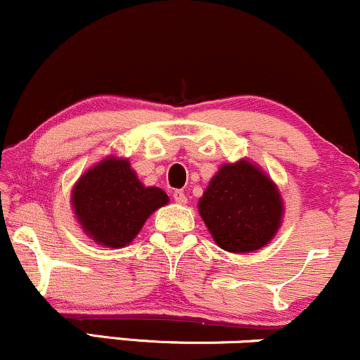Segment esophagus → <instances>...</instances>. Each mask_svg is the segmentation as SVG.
<instances>
[{
    "label": "esophagus",
    "instance_id": "1",
    "mask_svg": "<svg viewBox=\"0 0 360 360\" xmlns=\"http://www.w3.org/2000/svg\"><path fill=\"white\" fill-rule=\"evenodd\" d=\"M174 201H176V203H179V205H186V203H188V196H186L184 191H176L174 193Z\"/></svg>",
    "mask_w": 360,
    "mask_h": 360
}]
</instances>
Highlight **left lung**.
Instances as JSON below:
<instances>
[{
  "instance_id": "1",
  "label": "left lung",
  "mask_w": 360,
  "mask_h": 360,
  "mask_svg": "<svg viewBox=\"0 0 360 360\" xmlns=\"http://www.w3.org/2000/svg\"><path fill=\"white\" fill-rule=\"evenodd\" d=\"M198 212L220 249L249 254L276 237L284 203L271 176L240 159L220 166L198 201Z\"/></svg>"
}]
</instances>
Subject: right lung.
Instances as JSON below:
<instances>
[{
	"mask_svg": "<svg viewBox=\"0 0 360 360\" xmlns=\"http://www.w3.org/2000/svg\"><path fill=\"white\" fill-rule=\"evenodd\" d=\"M169 203L166 191L146 186L125 157L108 155L89 167L71 191V206L82 232L100 245L122 249L155 210Z\"/></svg>",
	"mask_w": 360,
	"mask_h": 360,
	"instance_id": "right-lung-1",
	"label": "right lung"
}]
</instances>
